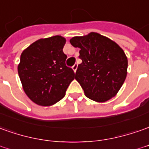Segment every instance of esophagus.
Wrapping results in <instances>:
<instances>
[{"instance_id":"obj_1","label":"esophagus","mask_w":149,"mask_h":149,"mask_svg":"<svg viewBox=\"0 0 149 149\" xmlns=\"http://www.w3.org/2000/svg\"><path fill=\"white\" fill-rule=\"evenodd\" d=\"M77 64H75L73 66H72V69H73V71L76 72L77 71Z\"/></svg>"}]
</instances>
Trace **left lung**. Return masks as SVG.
I'll list each match as a JSON object with an SVG mask.
<instances>
[{
    "label": "left lung",
    "instance_id": "8db88e82",
    "mask_svg": "<svg viewBox=\"0 0 149 149\" xmlns=\"http://www.w3.org/2000/svg\"><path fill=\"white\" fill-rule=\"evenodd\" d=\"M74 47L80 48L75 79L85 96L97 102L114 97L127 77V58L123 50L114 41L95 32L70 39Z\"/></svg>",
    "mask_w": 149,
    "mask_h": 149
}]
</instances>
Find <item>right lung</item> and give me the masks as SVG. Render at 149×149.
<instances>
[{"label": "right lung", "mask_w": 149, "mask_h": 149, "mask_svg": "<svg viewBox=\"0 0 149 149\" xmlns=\"http://www.w3.org/2000/svg\"><path fill=\"white\" fill-rule=\"evenodd\" d=\"M65 42L60 35L40 38L21 55L17 71L22 88L37 105L48 107L58 102L74 80V72L65 64Z\"/></svg>", "instance_id": "add662e5"}]
</instances>
